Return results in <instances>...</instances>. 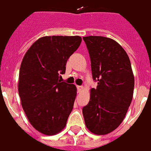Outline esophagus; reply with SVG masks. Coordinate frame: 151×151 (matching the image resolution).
<instances>
[{"mask_svg": "<svg viewBox=\"0 0 151 151\" xmlns=\"http://www.w3.org/2000/svg\"><path fill=\"white\" fill-rule=\"evenodd\" d=\"M83 89V86H77V90H78L79 92H80Z\"/></svg>", "mask_w": 151, "mask_h": 151, "instance_id": "esophagus-1", "label": "esophagus"}]
</instances>
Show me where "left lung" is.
<instances>
[{
  "label": "left lung",
  "mask_w": 151,
  "mask_h": 151,
  "mask_svg": "<svg viewBox=\"0 0 151 151\" xmlns=\"http://www.w3.org/2000/svg\"><path fill=\"white\" fill-rule=\"evenodd\" d=\"M91 61L96 88L83 107L86 126L96 135L111 132L122 122L132 102L134 76L129 56L115 40L108 37H83Z\"/></svg>",
  "instance_id": "left-lung-1"
}]
</instances>
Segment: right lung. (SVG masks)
Segmentation results:
<instances>
[{"mask_svg": "<svg viewBox=\"0 0 151 151\" xmlns=\"http://www.w3.org/2000/svg\"><path fill=\"white\" fill-rule=\"evenodd\" d=\"M81 41L79 36L41 37L22 59L18 86L22 106L30 124L43 134L55 135L65 127L77 90L60 79Z\"/></svg>", "mask_w": 151, "mask_h": 151, "instance_id": "add662e5", "label": "right lung"}]
</instances>
